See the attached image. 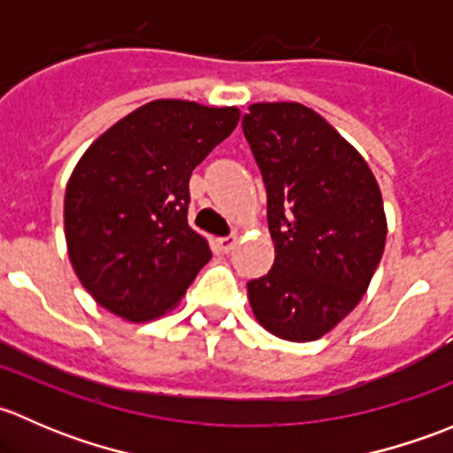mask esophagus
I'll return each instance as SVG.
<instances>
[{
  "label": "esophagus",
  "instance_id": "esophagus-1",
  "mask_svg": "<svg viewBox=\"0 0 453 453\" xmlns=\"http://www.w3.org/2000/svg\"><path fill=\"white\" fill-rule=\"evenodd\" d=\"M236 241H239V236H236V234L221 236V239H217V250H219V252H223V254L232 252V250H234V245H236Z\"/></svg>",
  "mask_w": 453,
  "mask_h": 453
}]
</instances>
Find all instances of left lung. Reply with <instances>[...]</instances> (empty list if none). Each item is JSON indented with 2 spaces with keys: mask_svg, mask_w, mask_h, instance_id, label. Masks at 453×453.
<instances>
[{
  "mask_svg": "<svg viewBox=\"0 0 453 453\" xmlns=\"http://www.w3.org/2000/svg\"><path fill=\"white\" fill-rule=\"evenodd\" d=\"M243 134L267 188L276 252L248 282L254 318L282 340H319L357 307L381 260V190L359 150L304 104H250Z\"/></svg>",
  "mask_w": 453,
  "mask_h": 453,
  "instance_id": "8db88e82",
  "label": "left lung"
}]
</instances>
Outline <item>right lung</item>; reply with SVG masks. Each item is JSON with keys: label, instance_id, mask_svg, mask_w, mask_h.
<instances>
[{"label": "right lung", "instance_id": "obj_1", "mask_svg": "<svg viewBox=\"0 0 453 453\" xmlns=\"http://www.w3.org/2000/svg\"><path fill=\"white\" fill-rule=\"evenodd\" d=\"M236 107L150 100L91 142L65 188L70 263L127 322L171 311L212 258L188 226L195 166L239 125Z\"/></svg>", "mask_w": 453, "mask_h": 453}]
</instances>
